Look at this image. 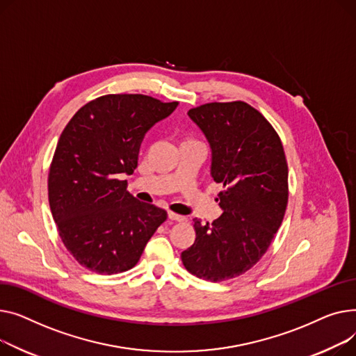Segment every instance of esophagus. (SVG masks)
<instances>
[{"instance_id":"34e87169","label":"esophagus","mask_w":356,"mask_h":356,"mask_svg":"<svg viewBox=\"0 0 356 356\" xmlns=\"http://www.w3.org/2000/svg\"><path fill=\"white\" fill-rule=\"evenodd\" d=\"M168 216H170V218H171L172 221H178V222H184V221H186V218H185L184 216L175 214V213H172V211H171Z\"/></svg>"}]
</instances>
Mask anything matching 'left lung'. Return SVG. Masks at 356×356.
<instances>
[{
	"instance_id": "1",
	"label": "left lung",
	"mask_w": 356,
	"mask_h": 356,
	"mask_svg": "<svg viewBox=\"0 0 356 356\" xmlns=\"http://www.w3.org/2000/svg\"><path fill=\"white\" fill-rule=\"evenodd\" d=\"M211 145V177L222 184L224 213L211 224L194 220L195 243L181 259L191 275L222 282L252 268L282 225L289 168L279 134L248 103L211 102L188 111Z\"/></svg>"
}]
</instances>
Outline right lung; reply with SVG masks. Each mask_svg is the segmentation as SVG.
Wrapping results in <instances>:
<instances>
[{"label":"right lung","mask_w":356,"mask_h":356,"mask_svg":"<svg viewBox=\"0 0 356 356\" xmlns=\"http://www.w3.org/2000/svg\"><path fill=\"white\" fill-rule=\"evenodd\" d=\"M178 102L146 95H104L81 106L63 129L49 171V202L58 236L79 264L99 275L136 266L168 218L138 201L123 174H134L139 146Z\"/></svg>","instance_id":"add662e5"}]
</instances>
